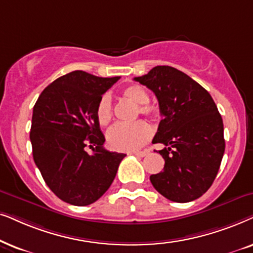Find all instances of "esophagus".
<instances>
[{"mask_svg": "<svg viewBox=\"0 0 253 253\" xmlns=\"http://www.w3.org/2000/svg\"><path fill=\"white\" fill-rule=\"evenodd\" d=\"M148 154V150H143V151H136V153H133V155H135L137 157H144Z\"/></svg>", "mask_w": 253, "mask_h": 253, "instance_id": "obj_1", "label": "esophagus"}]
</instances>
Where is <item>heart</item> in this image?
<instances>
[{"label": "heart", "mask_w": 253, "mask_h": 253, "mask_svg": "<svg viewBox=\"0 0 253 253\" xmlns=\"http://www.w3.org/2000/svg\"><path fill=\"white\" fill-rule=\"evenodd\" d=\"M124 98L132 102L137 107V112L144 116H156L157 109L147 104L149 102V95L142 86L132 84L126 86L121 91ZM97 120L100 126H106L112 120V103L109 95L100 97L96 110ZM151 136L150 126L144 121H136L133 124H119L112 127L107 133V142L110 147L120 151H134L140 149Z\"/></svg>", "instance_id": "obj_1"}]
</instances>
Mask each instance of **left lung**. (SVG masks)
<instances>
[{
  "mask_svg": "<svg viewBox=\"0 0 253 253\" xmlns=\"http://www.w3.org/2000/svg\"><path fill=\"white\" fill-rule=\"evenodd\" d=\"M134 81L157 97L163 119L153 143L166 161L162 172L151 174L157 192L174 203L200 198L211 186L224 154L223 121L206 89L170 66L154 67Z\"/></svg>",
  "mask_w": 253,
  "mask_h": 253,
  "instance_id": "obj_1",
  "label": "left lung"
}]
</instances>
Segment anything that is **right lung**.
<instances>
[{
  "instance_id": "1",
  "label": "right lung",
  "mask_w": 253,
  "mask_h": 253,
  "mask_svg": "<svg viewBox=\"0 0 253 253\" xmlns=\"http://www.w3.org/2000/svg\"><path fill=\"white\" fill-rule=\"evenodd\" d=\"M119 79L75 70L45 87L33 106V160L47 186L65 203L87 206L98 200L126 156L104 149L96 116L100 97Z\"/></svg>"
}]
</instances>
